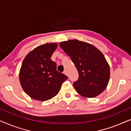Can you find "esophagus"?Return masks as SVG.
Here are the masks:
<instances>
[{
    "mask_svg": "<svg viewBox=\"0 0 131 131\" xmlns=\"http://www.w3.org/2000/svg\"><path fill=\"white\" fill-rule=\"evenodd\" d=\"M63 73H64V74H66V75H67V71H64V72H63Z\"/></svg>",
    "mask_w": 131,
    "mask_h": 131,
    "instance_id": "esophagus-1",
    "label": "esophagus"
}]
</instances>
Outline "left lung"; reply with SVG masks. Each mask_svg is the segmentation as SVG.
Returning <instances> with one entry per match:
<instances>
[{"label":"left lung","mask_w":131,"mask_h":131,"mask_svg":"<svg viewBox=\"0 0 131 131\" xmlns=\"http://www.w3.org/2000/svg\"><path fill=\"white\" fill-rule=\"evenodd\" d=\"M60 46L70 57L79 73L73 83L77 92L85 98H95L108 85L110 67L103 53L89 43L76 39L61 42Z\"/></svg>","instance_id":"left-lung-1"}]
</instances>
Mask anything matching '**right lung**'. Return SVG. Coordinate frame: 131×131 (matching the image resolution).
Instances as JSON below:
<instances>
[{"instance_id":"obj_1","label":"right lung","mask_w":131,"mask_h":131,"mask_svg":"<svg viewBox=\"0 0 131 131\" xmlns=\"http://www.w3.org/2000/svg\"><path fill=\"white\" fill-rule=\"evenodd\" d=\"M58 47L57 43L40 45L26 55L19 73L21 86L30 97L40 101L49 100L58 94L68 78L57 70L51 59Z\"/></svg>"}]
</instances>
